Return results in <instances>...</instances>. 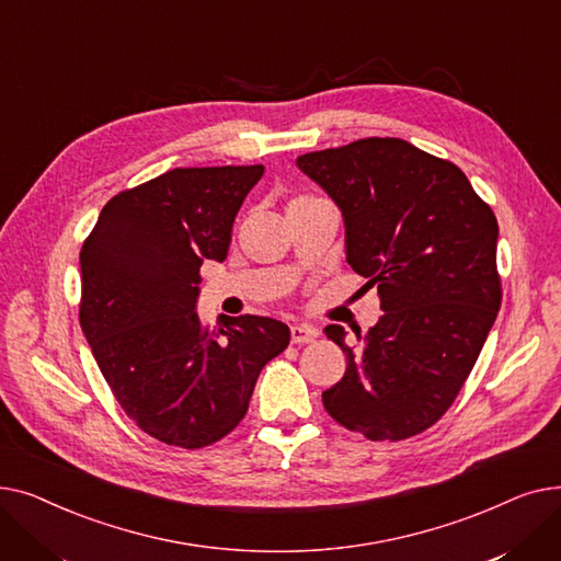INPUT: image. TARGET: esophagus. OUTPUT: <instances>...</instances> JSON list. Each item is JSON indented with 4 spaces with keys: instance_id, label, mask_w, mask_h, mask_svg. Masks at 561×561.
<instances>
[{
    "instance_id": "1",
    "label": "esophagus",
    "mask_w": 561,
    "mask_h": 561,
    "mask_svg": "<svg viewBox=\"0 0 561 561\" xmlns=\"http://www.w3.org/2000/svg\"><path fill=\"white\" fill-rule=\"evenodd\" d=\"M316 336H318V330L311 325H293L290 328L293 343H311Z\"/></svg>"
}]
</instances>
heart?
<instances>
[{
	"label": "heart",
	"mask_w": 561,
	"mask_h": 561,
	"mask_svg": "<svg viewBox=\"0 0 561 561\" xmlns=\"http://www.w3.org/2000/svg\"><path fill=\"white\" fill-rule=\"evenodd\" d=\"M298 199H307V197H298Z\"/></svg>",
	"instance_id": "heart-1"
}]
</instances>
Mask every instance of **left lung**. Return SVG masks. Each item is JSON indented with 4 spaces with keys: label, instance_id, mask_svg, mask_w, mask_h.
<instances>
[{
    "label": "left lung",
    "instance_id": "8db88e82",
    "mask_svg": "<svg viewBox=\"0 0 561 561\" xmlns=\"http://www.w3.org/2000/svg\"><path fill=\"white\" fill-rule=\"evenodd\" d=\"M345 222L352 271L377 286L381 318L322 393L328 414L370 440L432 427L461 391L503 300L497 220L468 176L402 138H362L298 157Z\"/></svg>",
    "mask_w": 561,
    "mask_h": 561
}]
</instances>
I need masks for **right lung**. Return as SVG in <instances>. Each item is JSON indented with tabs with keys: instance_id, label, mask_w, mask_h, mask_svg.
I'll return each instance as SVG.
<instances>
[{
	"instance_id": "1",
	"label": "right lung",
	"mask_w": 561,
	"mask_h": 561,
	"mask_svg": "<svg viewBox=\"0 0 561 561\" xmlns=\"http://www.w3.org/2000/svg\"><path fill=\"white\" fill-rule=\"evenodd\" d=\"M263 165L174 168L111 197L83 241L79 322L125 414L165 446H211L245 416L284 322L195 311L199 268L225 261Z\"/></svg>"
}]
</instances>
